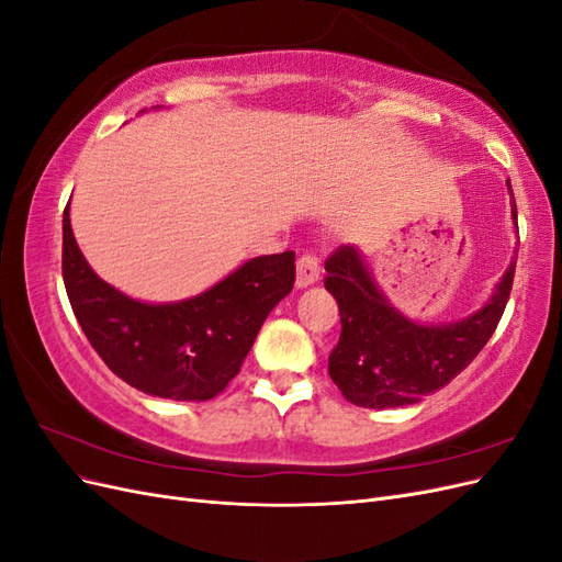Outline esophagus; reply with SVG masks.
Returning a JSON list of instances; mask_svg holds the SVG:
<instances>
[{
  "label": "esophagus",
  "instance_id": "obj_1",
  "mask_svg": "<svg viewBox=\"0 0 562 562\" xmlns=\"http://www.w3.org/2000/svg\"><path fill=\"white\" fill-rule=\"evenodd\" d=\"M321 274V260L318 255L307 250L300 255L297 260V288H304V285H312Z\"/></svg>",
  "mask_w": 562,
  "mask_h": 562
}]
</instances>
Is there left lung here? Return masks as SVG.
<instances>
[{"instance_id":"1","label":"left lung","mask_w":562,"mask_h":562,"mask_svg":"<svg viewBox=\"0 0 562 562\" xmlns=\"http://www.w3.org/2000/svg\"><path fill=\"white\" fill-rule=\"evenodd\" d=\"M326 271L323 283L337 300L342 323L328 356L333 382L353 405L398 407L443 389L481 353L506 310L516 262L481 312L448 326H419L391 307L353 246H339L326 260Z\"/></svg>"}]
</instances>
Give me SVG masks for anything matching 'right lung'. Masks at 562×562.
Listing matches in <instances>:
<instances>
[{
    "mask_svg": "<svg viewBox=\"0 0 562 562\" xmlns=\"http://www.w3.org/2000/svg\"><path fill=\"white\" fill-rule=\"evenodd\" d=\"M63 281L83 335L126 384L149 396L209 401L239 375L265 318L293 291L295 252L248 260L176 304L131 300L95 277L63 211Z\"/></svg>",
    "mask_w": 562,
    "mask_h": 562,
    "instance_id": "right-lung-1",
    "label": "right lung"
}]
</instances>
